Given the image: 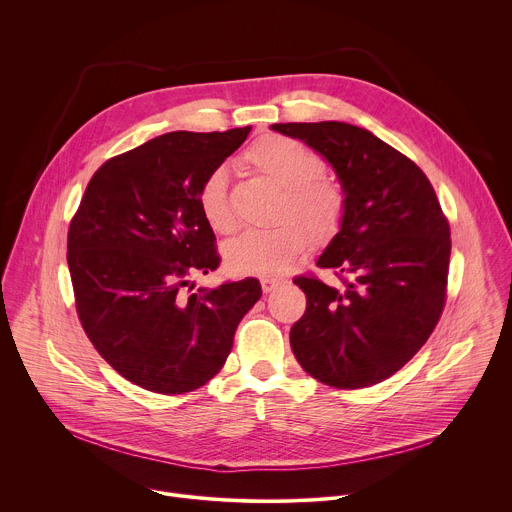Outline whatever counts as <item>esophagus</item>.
<instances>
[{
	"instance_id": "esophagus-1",
	"label": "esophagus",
	"mask_w": 512,
	"mask_h": 512,
	"mask_svg": "<svg viewBox=\"0 0 512 512\" xmlns=\"http://www.w3.org/2000/svg\"><path fill=\"white\" fill-rule=\"evenodd\" d=\"M279 285H281V281L275 279V277H261V289H263V294H271V291H273L275 287H279Z\"/></svg>"
}]
</instances>
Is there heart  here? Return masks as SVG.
Segmentation results:
<instances>
[{"label": "heart", "mask_w": 512, "mask_h": 512, "mask_svg": "<svg viewBox=\"0 0 512 512\" xmlns=\"http://www.w3.org/2000/svg\"><path fill=\"white\" fill-rule=\"evenodd\" d=\"M253 172L281 186L275 218L267 231H247L225 245V261L235 273L277 275L294 265L314 241L332 239L346 216V192L326 176V160L306 143L285 135L259 137L243 156ZM206 225L218 235L237 229L225 170H212L198 190Z\"/></svg>", "instance_id": "obj_1"}]
</instances>
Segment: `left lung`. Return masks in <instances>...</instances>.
Returning a JSON list of instances; mask_svg holds the SVG:
<instances>
[{"label": "left lung", "instance_id": "1", "mask_svg": "<svg viewBox=\"0 0 512 512\" xmlns=\"http://www.w3.org/2000/svg\"><path fill=\"white\" fill-rule=\"evenodd\" d=\"M336 170L346 216L318 259L340 285L294 279L306 312L289 342L302 369L336 389L377 385L417 354L448 298L450 223L423 170L371 131L340 123H275Z\"/></svg>", "mask_w": 512, "mask_h": 512}]
</instances>
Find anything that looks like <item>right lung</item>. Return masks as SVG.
Instances as JSON below:
<instances>
[{
  "mask_svg": "<svg viewBox=\"0 0 512 512\" xmlns=\"http://www.w3.org/2000/svg\"><path fill=\"white\" fill-rule=\"evenodd\" d=\"M249 131H172L145 141L93 174L72 216L66 261L81 326L137 387L182 395L206 385L261 298L255 277L196 294L187 286L221 265L198 206L200 184Z\"/></svg>",
  "mask_w": 512,
  "mask_h": 512,
  "instance_id": "1",
  "label": "right lung"
}]
</instances>
